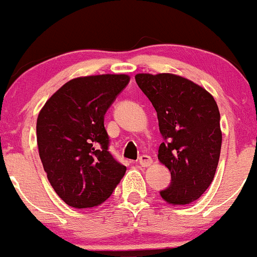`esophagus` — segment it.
<instances>
[{
    "label": "esophagus",
    "mask_w": 257,
    "mask_h": 257,
    "mask_svg": "<svg viewBox=\"0 0 257 257\" xmlns=\"http://www.w3.org/2000/svg\"><path fill=\"white\" fill-rule=\"evenodd\" d=\"M139 162H140V165L142 166V167H150V166H152L153 161H152V158L150 157V156L144 155V156H141V157H140Z\"/></svg>",
    "instance_id": "34e87169"
}]
</instances>
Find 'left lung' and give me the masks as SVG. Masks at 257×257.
<instances>
[{"instance_id": "8db88e82", "label": "left lung", "mask_w": 257, "mask_h": 257, "mask_svg": "<svg viewBox=\"0 0 257 257\" xmlns=\"http://www.w3.org/2000/svg\"><path fill=\"white\" fill-rule=\"evenodd\" d=\"M137 85L157 112L165 142L158 160L171 172V184L161 192L172 205L199 199L215 176L221 148L220 112L204 88L176 74H136Z\"/></svg>"}]
</instances>
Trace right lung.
I'll return each mask as SVG.
<instances>
[{
  "label": "right lung",
  "mask_w": 257,
  "mask_h": 257,
  "mask_svg": "<svg viewBox=\"0 0 257 257\" xmlns=\"http://www.w3.org/2000/svg\"><path fill=\"white\" fill-rule=\"evenodd\" d=\"M128 81L126 74L79 76L39 111V157L50 186L70 207H97L125 174V166L109 152L104 115Z\"/></svg>",
  "instance_id": "1"
}]
</instances>
